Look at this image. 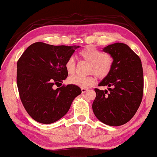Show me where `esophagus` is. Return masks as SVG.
<instances>
[{
	"label": "esophagus",
	"instance_id": "34e87169",
	"mask_svg": "<svg viewBox=\"0 0 157 157\" xmlns=\"http://www.w3.org/2000/svg\"><path fill=\"white\" fill-rule=\"evenodd\" d=\"M81 90H82V93H85V92H87L88 90L86 89V88H82Z\"/></svg>",
	"mask_w": 157,
	"mask_h": 157
}]
</instances>
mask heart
<instances>
[{
  "label": "heart",
  "mask_w": 157,
  "mask_h": 157,
  "mask_svg": "<svg viewBox=\"0 0 157 157\" xmlns=\"http://www.w3.org/2000/svg\"><path fill=\"white\" fill-rule=\"evenodd\" d=\"M79 56L83 60L90 63L87 70L88 73L94 74L98 78L102 79L106 78L111 71L113 63L112 57L107 54H104L93 46H87L84 48L79 52ZM65 67L66 72L69 75H72L75 73L76 64L73 57L67 59L65 64ZM67 82L71 85L86 88L94 85L95 78L93 75L86 77L76 75L70 77L68 78Z\"/></svg>",
  "instance_id": "heart-1"
}]
</instances>
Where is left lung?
<instances>
[{
    "label": "left lung",
    "instance_id": "obj_1",
    "mask_svg": "<svg viewBox=\"0 0 157 157\" xmlns=\"http://www.w3.org/2000/svg\"><path fill=\"white\" fill-rule=\"evenodd\" d=\"M113 58L109 74L99 86L109 87L107 91L95 88L92 109L100 122L109 126L124 124L137 111L143 97L144 76L142 62L127 45L116 43L103 48Z\"/></svg>",
    "mask_w": 157,
    "mask_h": 157
}]
</instances>
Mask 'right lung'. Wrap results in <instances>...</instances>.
<instances>
[{
    "label": "right lung",
    "mask_w": 157,
    "mask_h": 157,
    "mask_svg": "<svg viewBox=\"0 0 157 157\" xmlns=\"http://www.w3.org/2000/svg\"><path fill=\"white\" fill-rule=\"evenodd\" d=\"M79 46L52 45L41 42L30 45L17 63L20 98L28 114L37 122L51 124L65 116L81 89L62 85L67 78L65 64Z\"/></svg>",
    "instance_id": "right-lung-1"
}]
</instances>
